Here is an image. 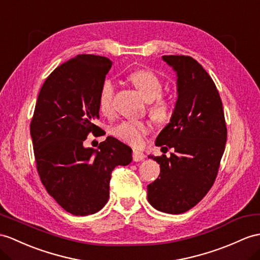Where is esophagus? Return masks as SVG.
<instances>
[{
  "instance_id": "esophagus-1",
  "label": "esophagus",
  "mask_w": 260,
  "mask_h": 260,
  "mask_svg": "<svg viewBox=\"0 0 260 260\" xmlns=\"http://www.w3.org/2000/svg\"><path fill=\"white\" fill-rule=\"evenodd\" d=\"M132 159L136 162L142 161L144 159V153L139 150H134V152H132Z\"/></svg>"
}]
</instances>
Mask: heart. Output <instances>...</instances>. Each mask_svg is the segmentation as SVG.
Masks as SVG:
<instances>
[{
  "mask_svg": "<svg viewBox=\"0 0 260 260\" xmlns=\"http://www.w3.org/2000/svg\"><path fill=\"white\" fill-rule=\"evenodd\" d=\"M128 80L140 91L143 98L149 101V112L157 122H167L172 116V105L164 97L163 82L153 71L138 69L128 76ZM115 86L110 80H105L98 91V108L105 116H110L113 111ZM151 126L148 122L124 120L113 126L111 132L120 141L132 147H140L145 136L150 132Z\"/></svg>",
  "mask_w": 260,
  "mask_h": 260,
  "instance_id": "heart-1",
  "label": "heart"
}]
</instances>
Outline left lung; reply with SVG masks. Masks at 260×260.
<instances>
[{"label":"left lung","instance_id":"8db88e82","mask_svg":"<svg viewBox=\"0 0 260 260\" xmlns=\"http://www.w3.org/2000/svg\"><path fill=\"white\" fill-rule=\"evenodd\" d=\"M163 60L178 74L179 96L155 145H167L164 148L174 152L170 157L149 156L160 164L161 172L148 185V200L161 212L181 214L198 204L213 186L227 128L218 90L199 61L184 55H166Z\"/></svg>","mask_w":260,"mask_h":260}]
</instances>
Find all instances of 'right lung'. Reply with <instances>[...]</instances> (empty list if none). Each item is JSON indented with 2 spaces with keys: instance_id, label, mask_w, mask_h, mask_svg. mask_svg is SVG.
Returning <instances> with one entry per match:
<instances>
[{
  "instance_id": "1",
  "label": "right lung",
  "mask_w": 260,
  "mask_h": 260,
  "mask_svg": "<svg viewBox=\"0 0 260 260\" xmlns=\"http://www.w3.org/2000/svg\"><path fill=\"white\" fill-rule=\"evenodd\" d=\"M112 61L82 54L62 62L44 82L30 121L36 169L49 195L76 216L97 213L109 199L113 169L128 166L132 150L107 137L98 150L84 148L101 128L98 91Z\"/></svg>"
}]
</instances>
